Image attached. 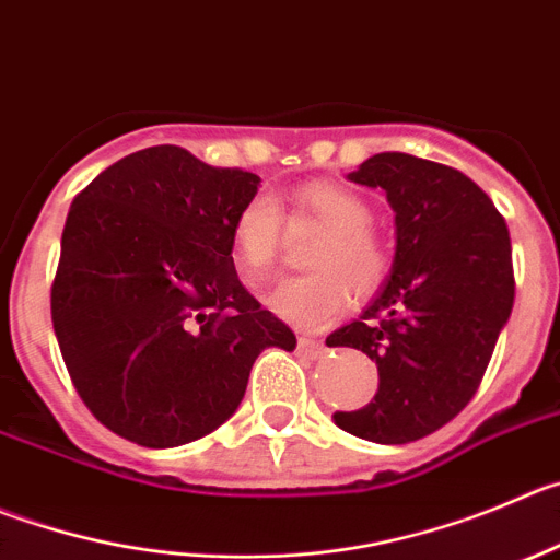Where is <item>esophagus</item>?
Returning <instances> with one entry per match:
<instances>
[{"instance_id":"34e87169","label":"esophagus","mask_w":560,"mask_h":560,"mask_svg":"<svg viewBox=\"0 0 560 560\" xmlns=\"http://www.w3.org/2000/svg\"><path fill=\"white\" fill-rule=\"evenodd\" d=\"M298 348H301V353H306V357L312 359H323V353H326V345H323L320 339H312V337L298 339Z\"/></svg>"}]
</instances>
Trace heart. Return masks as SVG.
Returning a JSON list of instances; mask_svg holds the SVG:
<instances>
[{
  "label": "heart",
  "mask_w": 560,
  "mask_h": 560,
  "mask_svg": "<svg viewBox=\"0 0 560 560\" xmlns=\"http://www.w3.org/2000/svg\"><path fill=\"white\" fill-rule=\"evenodd\" d=\"M292 215L315 218L326 234L312 245L310 265L315 270L279 281L270 292V312L290 326L317 331L339 320L353 301L381 290L389 273V256L375 237L373 209L348 187L312 182L292 192ZM281 248V209L273 196L256 192L232 221V250L240 273L262 281L276 265Z\"/></svg>",
  "instance_id": "heart-1"
}]
</instances>
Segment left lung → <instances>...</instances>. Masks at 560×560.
I'll use <instances>...</instances> for the list:
<instances>
[{
	"instance_id": "8db88e82",
	"label": "left lung",
	"mask_w": 560,
	"mask_h": 560,
	"mask_svg": "<svg viewBox=\"0 0 560 560\" xmlns=\"http://www.w3.org/2000/svg\"><path fill=\"white\" fill-rule=\"evenodd\" d=\"M348 179L381 187L395 212V262L359 320L326 339L378 364V392L334 422L378 445H406L451 422L478 392L514 306L503 215L462 171L384 151Z\"/></svg>"
}]
</instances>
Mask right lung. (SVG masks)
<instances>
[{"label":"right lung","mask_w":560,"mask_h":560,"mask_svg":"<svg viewBox=\"0 0 560 560\" xmlns=\"http://www.w3.org/2000/svg\"><path fill=\"white\" fill-rule=\"evenodd\" d=\"M259 176L179 145L135 151L68 209L51 323L80 398L143 447H179L237 411L265 348L295 334L240 284L232 221Z\"/></svg>","instance_id":"add662e5"}]
</instances>
